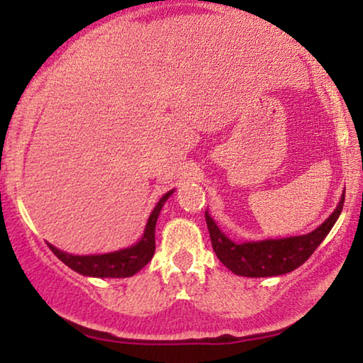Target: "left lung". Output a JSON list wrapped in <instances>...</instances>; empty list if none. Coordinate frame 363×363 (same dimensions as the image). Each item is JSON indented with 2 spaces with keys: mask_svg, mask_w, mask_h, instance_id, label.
Here are the masks:
<instances>
[{
  "mask_svg": "<svg viewBox=\"0 0 363 363\" xmlns=\"http://www.w3.org/2000/svg\"><path fill=\"white\" fill-rule=\"evenodd\" d=\"M344 200L345 190L342 193V198L334 213L319 228L307 233V235L250 242L231 241L206 211L205 218L208 231H210L211 246L218 259L238 276L269 277L286 274V272L294 271L296 267L304 264L312 252L317 250V246L324 241L332 226L335 225L337 218L340 216Z\"/></svg>",
  "mask_w": 363,
  "mask_h": 363,
  "instance_id": "1",
  "label": "left lung"
}]
</instances>
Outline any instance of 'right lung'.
<instances>
[{
  "label": "right lung",
  "mask_w": 363,
  "mask_h": 363,
  "mask_svg": "<svg viewBox=\"0 0 363 363\" xmlns=\"http://www.w3.org/2000/svg\"><path fill=\"white\" fill-rule=\"evenodd\" d=\"M173 190L165 193L153 208L150 218H148L145 231L140 238V241L125 250H118L107 255H91V256H74L69 252H64L52 245H49L51 251L61 259L64 264L71 267L72 271L79 272L82 276L91 277H130L148 264V261L153 257L155 252V225L160 215L162 206L170 198Z\"/></svg>",
  "instance_id": "right-lung-1"
}]
</instances>
